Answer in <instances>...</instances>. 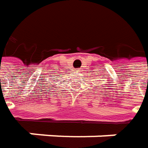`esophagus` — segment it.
<instances>
[{
    "label": "esophagus",
    "mask_w": 148,
    "mask_h": 148,
    "mask_svg": "<svg viewBox=\"0 0 148 148\" xmlns=\"http://www.w3.org/2000/svg\"><path fill=\"white\" fill-rule=\"evenodd\" d=\"M79 70H80V69H77V70H76V71H79Z\"/></svg>",
    "instance_id": "1"
}]
</instances>
